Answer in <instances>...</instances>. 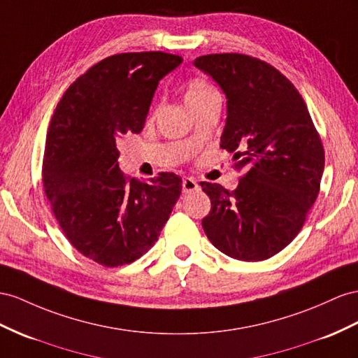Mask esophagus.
Wrapping results in <instances>:
<instances>
[{
    "label": "esophagus",
    "instance_id": "34e87169",
    "mask_svg": "<svg viewBox=\"0 0 358 358\" xmlns=\"http://www.w3.org/2000/svg\"><path fill=\"white\" fill-rule=\"evenodd\" d=\"M199 189V185L195 178L185 177L182 178V194H190V192H195Z\"/></svg>",
    "mask_w": 358,
    "mask_h": 358
}]
</instances>
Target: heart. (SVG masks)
I'll list each match as a JSON object with an SVG mask.
<instances>
[{
	"mask_svg": "<svg viewBox=\"0 0 358 358\" xmlns=\"http://www.w3.org/2000/svg\"><path fill=\"white\" fill-rule=\"evenodd\" d=\"M213 95H217V92L212 86H210L207 81L201 80V78H194V80H190L189 85L186 86L185 98H186V104L190 107V106L198 104V103H201V101H204Z\"/></svg>",
	"mask_w": 358,
	"mask_h": 358,
	"instance_id": "obj_1",
	"label": "heart"
}]
</instances>
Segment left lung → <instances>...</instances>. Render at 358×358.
Masks as SVG:
<instances>
[{"mask_svg":"<svg viewBox=\"0 0 358 358\" xmlns=\"http://www.w3.org/2000/svg\"><path fill=\"white\" fill-rule=\"evenodd\" d=\"M194 65L227 98L221 148L243 177L234 190L201 182L212 203L208 241L228 257L266 260L295 239L319 194L325 154L296 87L269 63L245 54H208Z\"/></svg>","mask_w":358,"mask_h":358,"instance_id":"obj_1","label":"left lung"}]
</instances>
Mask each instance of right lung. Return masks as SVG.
I'll return each instance as SVG.
<instances>
[{
  "label": "right lung",
  "instance_id": "1",
  "mask_svg": "<svg viewBox=\"0 0 358 358\" xmlns=\"http://www.w3.org/2000/svg\"><path fill=\"white\" fill-rule=\"evenodd\" d=\"M181 62L162 51L110 56L68 87L51 117L45 194L71 245L106 268L148 252L180 198L173 172L150 182L125 177L116 141L142 131L159 81Z\"/></svg>",
  "mask_w": 358,
  "mask_h": 358
}]
</instances>
